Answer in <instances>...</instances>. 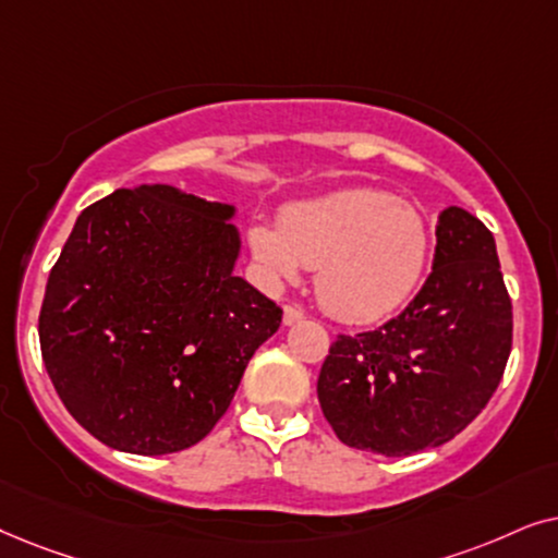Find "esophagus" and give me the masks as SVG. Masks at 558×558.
I'll return each mask as SVG.
<instances>
[{
  "label": "esophagus",
  "mask_w": 558,
  "mask_h": 558,
  "mask_svg": "<svg viewBox=\"0 0 558 558\" xmlns=\"http://www.w3.org/2000/svg\"><path fill=\"white\" fill-rule=\"evenodd\" d=\"M303 316H306V314H303V308H299V306H291V303H288V306L283 308V324H286V326L299 324Z\"/></svg>",
  "instance_id": "esophagus-1"
}]
</instances>
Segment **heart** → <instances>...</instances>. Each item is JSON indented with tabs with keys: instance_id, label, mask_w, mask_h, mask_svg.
Returning <instances> with one entry per match:
<instances>
[{
	"instance_id": "heart-1",
	"label": "heart",
	"mask_w": 558,
	"mask_h": 558,
	"mask_svg": "<svg viewBox=\"0 0 558 558\" xmlns=\"http://www.w3.org/2000/svg\"><path fill=\"white\" fill-rule=\"evenodd\" d=\"M250 250L272 283L316 267V299L339 322L369 324L418 286L430 234L413 204L380 189H341L288 204L280 225L255 221Z\"/></svg>"
}]
</instances>
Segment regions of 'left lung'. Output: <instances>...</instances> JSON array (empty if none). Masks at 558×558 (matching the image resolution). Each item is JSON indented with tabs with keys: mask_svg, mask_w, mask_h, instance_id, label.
I'll list each match as a JSON object with an SVG mask.
<instances>
[{
	"mask_svg": "<svg viewBox=\"0 0 558 558\" xmlns=\"http://www.w3.org/2000/svg\"><path fill=\"white\" fill-rule=\"evenodd\" d=\"M512 347V303L495 236L451 206L436 225L434 270L373 331L339 333L318 403L352 449L411 457L454 439L489 403Z\"/></svg>",
	"mask_w": 558,
	"mask_h": 558,
	"instance_id": "8db88e82",
	"label": "left lung"
}]
</instances>
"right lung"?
<instances>
[{
	"mask_svg": "<svg viewBox=\"0 0 558 558\" xmlns=\"http://www.w3.org/2000/svg\"><path fill=\"white\" fill-rule=\"evenodd\" d=\"M232 206L175 185L119 189L78 214L37 331L50 383L94 439L170 454L204 439L283 308L232 272Z\"/></svg>",
	"mask_w": 558,
	"mask_h": 558,
	"instance_id": "obj_1",
	"label": "right lung"
}]
</instances>
